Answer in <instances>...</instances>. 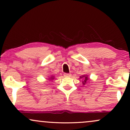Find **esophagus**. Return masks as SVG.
I'll use <instances>...</instances> for the list:
<instances>
[{
    "label": "esophagus",
    "instance_id": "obj_1",
    "mask_svg": "<svg viewBox=\"0 0 130 130\" xmlns=\"http://www.w3.org/2000/svg\"><path fill=\"white\" fill-rule=\"evenodd\" d=\"M63 75H64V77H71V74L65 73L63 74Z\"/></svg>",
    "mask_w": 130,
    "mask_h": 130
}]
</instances>
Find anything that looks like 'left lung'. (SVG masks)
Listing matches in <instances>:
<instances>
[{
    "mask_svg": "<svg viewBox=\"0 0 130 130\" xmlns=\"http://www.w3.org/2000/svg\"><path fill=\"white\" fill-rule=\"evenodd\" d=\"M84 78V81H83V84H84V85H85L86 83H87V81L89 79L88 78V76L87 75H83L80 77V78Z\"/></svg>",
    "mask_w": 130,
    "mask_h": 130,
    "instance_id": "1",
    "label": "left lung"
}]
</instances>
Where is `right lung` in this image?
<instances>
[{
  "label": "right lung",
  "instance_id": "add662e5",
  "mask_svg": "<svg viewBox=\"0 0 130 130\" xmlns=\"http://www.w3.org/2000/svg\"><path fill=\"white\" fill-rule=\"evenodd\" d=\"M49 79H54V77H53V76H52V77H51V78H49Z\"/></svg>",
  "mask_w": 130,
  "mask_h": 130
}]
</instances>
